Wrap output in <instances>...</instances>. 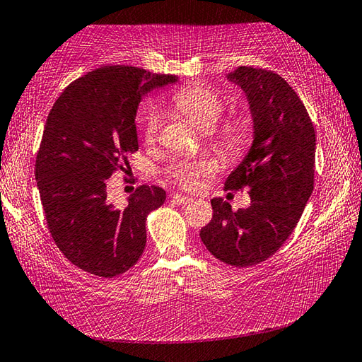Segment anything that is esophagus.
Returning <instances> with one entry per match:
<instances>
[{"label": "esophagus", "mask_w": 362, "mask_h": 362, "mask_svg": "<svg viewBox=\"0 0 362 362\" xmlns=\"http://www.w3.org/2000/svg\"><path fill=\"white\" fill-rule=\"evenodd\" d=\"M173 201L177 204H189L193 199L188 198V196H183V194H173Z\"/></svg>", "instance_id": "esophagus-1"}]
</instances>
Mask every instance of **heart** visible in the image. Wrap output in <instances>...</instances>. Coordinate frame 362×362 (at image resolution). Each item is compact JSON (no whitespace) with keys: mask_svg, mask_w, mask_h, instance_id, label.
Segmentation results:
<instances>
[{"mask_svg":"<svg viewBox=\"0 0 362 362\" xmlns=\"http://www.w3.org/2000/svg\"><path fill=\"white\" fill-rule=\"evenodd\" d=\"M174 107L189 124L199 131L216 126L223 112V97L206 84L193 83L182 88L174 97ZM159 118L151 113L145 124L146 142H153L158 136ZM250 139L249 124L243 118L226 119L212 132V144L226 158L241 156L247 148ZM214 166L209 161L179 163L170 169V177L185 188H194L201 177L212 174Z\"/></svg>","mask_w":362,"mask_h":362,"instance_id":"1","label":"heart"}]
</instances>
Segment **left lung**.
I'll return each mask as SVG.
<instances>
[{"label": "left lung", "mask_w": 362, "mask_h": 362, "mask_svg": "<svg viewBox=\"0 0 362 362\" xmlns=\"http://www.w3.org/2000/svg\"><path fill=\"white\" fill-rule=\"evenodd\" d=\"M226 78L246 93L254 142L225 188H247L250 206L235 212L211 199L212 220L199 236L220 262L252 267L276 252L302 217L315 187L316 136L303 102L278 73L244 65Z\"/></svg>", "instance_id": "1"}]
</instances>
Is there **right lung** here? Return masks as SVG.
<instances>
[{
	"mask_svg": "<svg viewBox=\"0 0 362 362\" xmlns=\"http://www.w3.org/2000/svg\"><path fill=\"white\" fill-rule=\"evenodd\" d=\"M175 81L137 66H102L66 86L47 115L35 163L41 204L56 246L84 272L118 276L144 254L146 217L166 192L140 185L119 209L107 201V180L126 173L139 150L142 97Z\"/></svg>",
	"mask_w": 362,
	"mask_h": 362,
	"instance_id": "obj_1",
	"label": "right lung"
}]
</instances>
